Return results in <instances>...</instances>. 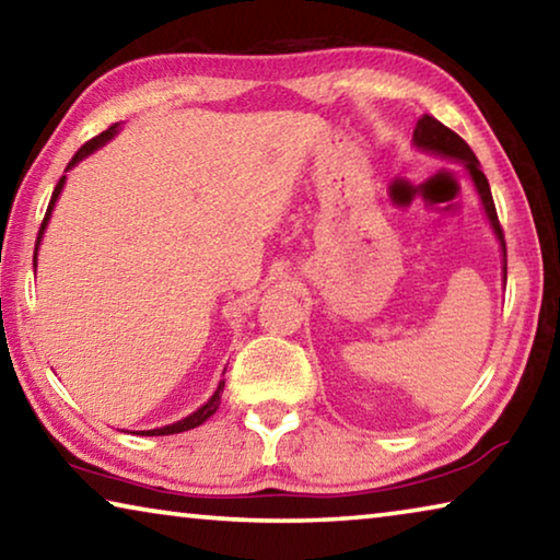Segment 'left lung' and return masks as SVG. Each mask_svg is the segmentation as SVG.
I'll return each instance as SVG.
<instances>
[{"label": "left lung", "mask_w": 560, "mask_h": 560, "mask_svg": "<svg viewBox=\"0 0 560 560\" xmlns=\"http://www.w3.org/2000/svg\"><path fill=\"white\" fill-rule=\"evenodd\" d=\"M412 143L417 148H422V150H430V153H434V155L462 160L464 167H467L471 183H474V187H477V192L481 197V205H485V212L489 217L491 230H494L497 240L501 242V252H504V279H506V242H504V230H501V224H499L494 197H491V189H489V179H487L485 173H481L477 155L471 153V148L464 143V140L457 136V132L450 130L447 126H442L438 118L428 116V113L417 118V126H415V132H412Z\"/></svg>", "instance_id": "left-lung-1"}]
</instances>
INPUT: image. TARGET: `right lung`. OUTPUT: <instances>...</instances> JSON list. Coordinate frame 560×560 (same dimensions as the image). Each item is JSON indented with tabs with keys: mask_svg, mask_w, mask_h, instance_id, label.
<instances>
[{
	"mask_svg": "<svg viewBox=\"0 0 560 560\" xmlns=\"http://www.w3.org/2000/svg\"><path fill=\"white\" fill-rule=\"evenodd\" d=\"M118 126H120V122H113V126H110L108 130H103L101 136L91 138L89 143H83V145L79 148V153H75V155L71 158V163L66 165V170H71L75 163H79V160H83V158H86V155H91L93 150H96V148L106 145L108 140H110V138L116 136V132H118ZM63 183H66V175H61L59 185L54 187L51 202H49V207H46L44 222H42V226H39V236H36V246H34V267H36V252H39V244H42V234H44V230H46V224H49V217H51V212H54V205H56V200H59V195H61V189H63ZM222 390H224V381H220V385H217L214 395H212L210 400H207V402L200 407V410H195L192 415L183 417V420H179V422L165 424V428H158V430H143V432H138V434H145V438H160V434H177V432H185V430L200 428V424L207 420V417H212V415L217 412V407H220V400H222Z\"/></svg>",
	"mask_w": 560,
	"mask_h": 560,
	"instance_id": "add662e5",
	"label": "right lung"
}]
</instances>
